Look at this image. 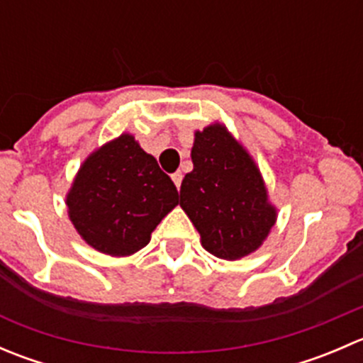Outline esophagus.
<instances>
[{
    "mask_svg": "<svg viewBox=\"0 0 363 363\" xmlns=\"http://www.w3.org/2000/svg\"><path fill=\"white\" fill-rule=\"evenodd\" d=\"M172 181H174L175 188L181 189V182H182V174H181V172H175V174H172Z\"/></svg>",
    "mask_w": 363,
    "mask_h": 363,
    "instance_id": "esophagus-1",
    "label": "esophagus"
}]
</instances>
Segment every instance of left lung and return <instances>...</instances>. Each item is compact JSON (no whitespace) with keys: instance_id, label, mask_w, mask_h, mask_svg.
<instances>
[{"instance_id":"8db88e82","label":"left lung","mask_w":363,"mask_h":363,"mask_svg":"<svg viewBox=\"0 0 363 363\" xmlns=\"http://www.w3.org/2000/svg\"><path fill=\"white\" fill-rule=\"evenodd\" d=\"M193 170L181 184V207L202 237V246L223 259L256 251L276 223L258 167L221 124L195 133Z\"/></svg>"}]
</instances>
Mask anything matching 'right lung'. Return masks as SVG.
Wrapping results in <instances>:
<instances>
[{"instance_id": "obj_1", "label": "right lung", "mask_w": 363, "mask_h": 363, "mask_svg": "<svg viewBox=\"0 0 363 363\" xmlns=\"http://www.w3.org/2000/svg\"><path fill=\"white\" fill-rule=\"evenodd\" d=\"M177 203L172 179L128 133L84 161L67 196L80 237L111 256L147 246L152 230Z\"/></svg>"}]
</instances>
